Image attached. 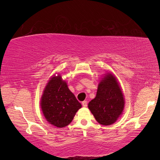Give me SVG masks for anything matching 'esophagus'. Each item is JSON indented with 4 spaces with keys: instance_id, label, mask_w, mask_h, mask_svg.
Wrapping results in <instances>:
<instances>
[{
    "instance_id": "obj_1",
    "label": "esophagus",
    "mask_w": 160,
    "mask_h": 160,
    "mask_svg": "<svg viewBox=\"0 0 160 160\" xmlns=\"http://www.w3.org/2000/svg\"><path fill=\"white\" fill-rule=\"evenodd\" d=\"M82 106L84 107H87V106H88V102H87V101H83L82 102Z\"/></svg>"
}]
</instances>
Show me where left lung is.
<instances>
[{"instance_id": "left-lung-1", "label": "left lung", "mask_w": 160, "mask_h": 160, "mask_svg": "<svg viewBox=\"0 0 160 160\" xmlns=\"http://www.w3.org/2000/svg\"><path fill=\"white\" fill-rule=\"evenodd\" d=\"M124 104L122 91L116 78L108 74L99 82L97 95L89 102L88 108L97 122L109 126L122 113Z\"/></svg>"}]
</instances>
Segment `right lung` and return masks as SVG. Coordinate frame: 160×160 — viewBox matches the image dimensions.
I'll return each mask as SVG.
<instances>
[{"label": "right lung", "instance_id": "add662e5", "mask_svg": "<svg viewBox=\"0 0 160 160\" xmlns=\"http://www.w3.org/2000/svg\"><path fill=\"white\" fill-rule=\"evenodd\" d=\"M41 107L47 121L58 128H63L71 123L82 105L58 75L51 78L46 86Z\"/></svg>", "mask_w": 160, "mask_h": 160}]
</instances>
